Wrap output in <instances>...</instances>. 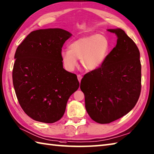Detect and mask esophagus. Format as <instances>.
Instances as JSON below:
<instances>
[{
	"label": "esophagus",
	"mask_w": 154,
	"mask_h": 154,
	"mask_svg": "<svg viewBox=\"0 0 154 154\" xmlns=\"http://www.w3.org/2000/svg\"><path fill=\"white\" fill-rule=\"evenodd\" d=\"M77 79H78V81H79V83L81 82V81H82V76L81 75H77Z\"/></svg>",
	"instance_id": "1"
}]
</instances>
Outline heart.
<instances>
[{
  "label": "heart",
  "mask_w": 154,
  "mask_h": 154,
  "mask_svg": "<svg viewBox=\"0 0 154 154\" xmlns=\"http://www.w3.org/2000/svg\"><path fill=\"white\" fill-rule=\"evenodd\" d=\"M110 48V42L106 36L94 34L72 42L69 48L61 50L60 55L64 67L69 71L76 67L77 59H81V63L86 70L93 71L104 63Z\"/></svg>",
  "instance_id": "obj_1"
}]
</instances>
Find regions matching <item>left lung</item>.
Wrapping results in <instances>:
<instances>
[{"label":"left lung","instance_id":"obj_1","mask_svg":"<svg viewBox=\"0 0 154 154\" xmlns=\"http://www.w3.org/2000/svg\"><path fill=\"white\" fill-rule=\"evenodd\" d=\"M117 36L116 46L100 67L86 74L80 88L92 120L107 124L121 118L135 107L141 93L140 53L123 30L109 29Z\"/></svg>","mask_w":154,"mask_h":154}]
</instances>
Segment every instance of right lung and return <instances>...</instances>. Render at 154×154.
I'll return each instance as SVG.
<instances>
[{
  "label": "right lung",
  "mask_w": 154,
  "mask_h": 154,
  "mask_svg": "<svg viewBox=\"0 0 154 154\" xmlns=\"http://www.w3.org/2000/svg\"><path fill=\"white\" fill-rule=\"evenodd\" d=\"M72 34L49 28L31 32L17 48L13 83L19 104L34 121L62 118L69 97L79 87L76 75L63 69L60 53Z\"/></svg>",
  "instance_id": "obj_1"
}]
</instances>
